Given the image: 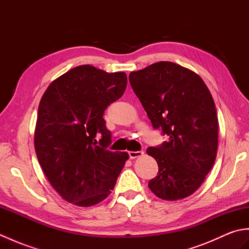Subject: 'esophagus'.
Masks as SVG:
<instances>
[{"mask_svg":"<svg viewBox=\"0 0 249 249\" xmlns=\"http://www.w3.org/2000/svg\"><path fill=\"white\" fill-rule=\"evenodd\" d=\"M142 154H143V152H142V151H137V152L129 151V152H128V156H129L130 158H137V157L141 156Z\"/></svg>","mask_w":249,"mask_h":249,"instance_id":"1","label":"esophagus"}]
</instances>
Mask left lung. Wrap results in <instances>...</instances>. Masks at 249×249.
Listing matches in <instances>:
<instances>
[{"instance_id": "left-lung-1", "label": "left lung", "mask_w": 249, "mask_h": 249, "mask_svg": "<svg viewBox=\"0 0 249 249\" xmlns=\"http://www.w3.org/2000/svg\"><path fill=\"white\" fill-rule=\"evenodd\" d=\"M129 82L154 129L167 137L146 153L158 165L149 187L158 198L194 194L212 169L218 120L212 95L197 73L172 62H157L129 73Z\"/></svg>"}]
</instances>
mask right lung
Listing matches in <instances>:
<instances>
[{
	"instance_id": "add662e5",
	"label": "right lung",
	"mask_w": 249,
	"mask_h": 249,
	"mask_svg": "<svg viewBox=\"0 0 249 249\" xmlns=\"http://www.w3.org/2000/svg\"><path fill=\"white\" fill-rule=\"evenodd\" d=\"M125 72L80 65L52 82L38 107L34 144L43 171L63 199L99 203L113 189L128 154L111 152L103 118L125 92Z\"/></svg>"
}]
</instances>
